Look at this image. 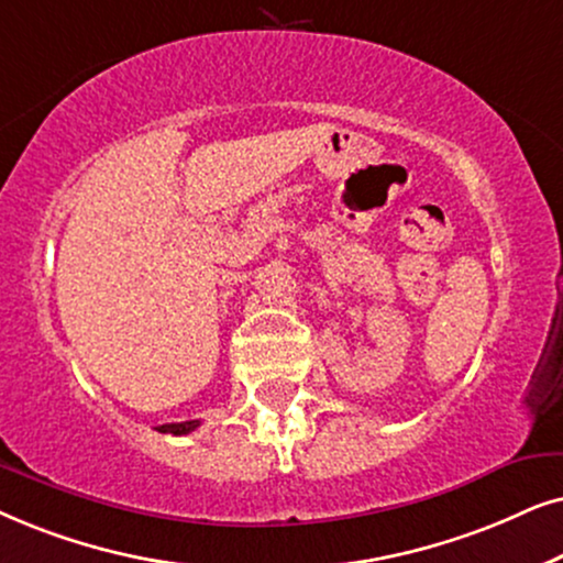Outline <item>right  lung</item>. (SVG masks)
<instances>
[{
  "instance_id": "obj_1",
  "label": "right lung",
  "mask_w": 563,
  "mask_h": 563,
  "mask_svg": "<svg viewBox=\"0 0 563 563\" xmlns=\"http://www.w3.org/2000/svg\"><path fill=\"white\" fill-rule=\"evenodd\" d=\"M200 422L198 419H190V422H175V424H159L156 427V430L159 432H169V434H187V432H192L195 427H198Z\"/></svg>"
}]
</instances>
